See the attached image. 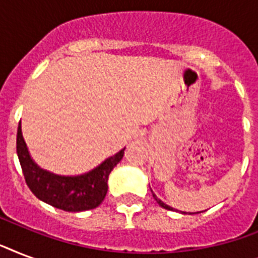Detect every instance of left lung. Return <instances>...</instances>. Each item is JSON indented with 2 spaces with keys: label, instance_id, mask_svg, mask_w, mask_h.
<instances>
[{
  "label": "left lung",
  "instance_id": "obj_1",
  "mask_svg": "<svg viewBox=\"0 0 258 258\" xmlns=\"http://www.w3.org/2000/svg\"><path fill=\"white\" fill-rule=\"evenodd\" d=\"M151 192H153V190H151ZM153 197H154V200L157 201L158 204H159V206H162V208H163V209H167V210H172L171 206H169V205H166L165 202H163V201L159 200V198H158V197L155 196V194H154V192H153ZM183 214H186V213L183 212ZM190 214H194V213H190Z\"/></svg>",
  "mask_w": 258,
  "mask_h": 258
}]
</instances>
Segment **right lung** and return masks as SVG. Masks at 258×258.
I'll return each mask as SVG.
<instances>
[{"label":"right lung","instance_id":"right-lung-1","mask_svg":"<svg viewBox=\"0 0 258 258\" xmlns=\"http://www.w3.org/2000/svg\"><path fill=\"white\" fill-rule=\"evenodd\" d=\"M124 149L84 174L58 175L42 169L33 161L22 137L21 124L18 125L17 155L26 184L38 200L66 212H84L97 208L104 201L108 176L121 161Z\"/></svg>","mask_w":258,"mask_h":258}]
</instances>
